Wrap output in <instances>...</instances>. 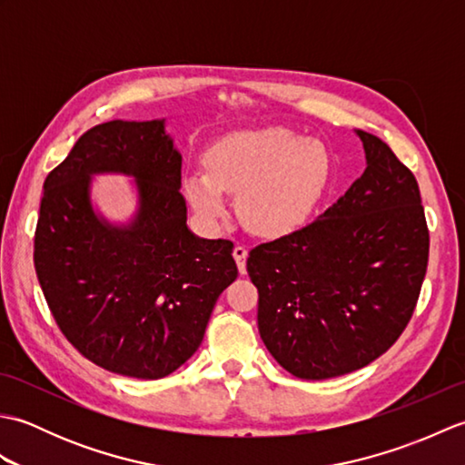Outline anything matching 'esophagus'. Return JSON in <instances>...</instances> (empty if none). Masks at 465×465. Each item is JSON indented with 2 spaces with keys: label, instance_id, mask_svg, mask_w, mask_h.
<instances>
[{
  "label": "esophagus",
  "instance_id": "obj_1",
  "mask_svg": "<svg viewBox=\"0 0 465 465\" xmlns=\"http://www.w3.org/2000/svg\"><path fill=\"white\" fill-rule=\"evenodd\" d=\"M233 258H235V263H238L240 273H245V260H248V250H245L243 245H235Z\"/></svg>",
  "mask_w": 465,
  "mask_h": 465
}]
</instances>
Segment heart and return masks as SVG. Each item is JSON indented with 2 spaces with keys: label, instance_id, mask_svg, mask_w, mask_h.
<instances>
[{
  "label": "heart",
  "instance_id": "b5f03b06",
  "mask_svg": "<svg viewBox=\"0 0 465 465\" xmlns=\"http://www.w3.org/2000/svg\"><path fill=\"white\" fill-rule=\"evenodd\" d=\"M207 172L183 177L192 207L205 222L225 213V192L240 193L252 232L278 238L312 213L330 182V155L320 142L282 127L235 132L205 155Z\"/></svg>",
  "mask_w": 465,
  "mask_h": 465
}]
</instances>
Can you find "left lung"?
Listing matches in <instances>:
<instances>
[{
	"instance_id": "obj_1",
	"label": "left lung",
	"mask_w": 465,
	"mask_h": 465,
	"mask_svg": "<svg viewBox=\"0 0 465 465\" xmlns=\"http://www.w3.org/2000/svg\"><path fill=\"white\" fill-rule=\"evenodd\" d=\"M368 167L298 232L250 252L258 328L283 370L328 380L388 351L416 310L430 232L416 177L358 130Z\"/></svg>"
}]
</instances>
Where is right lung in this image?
<instances>
[{"instance_id":"add662e5","label":"right lung","mask_w":465,"mask_h":465,"mask_svg":"<svg viewBox=\"0 0 465 465\" xmlns=\"http://www.w3.org/2000/svg\"><path fill=\"white\" fill-rule=\"evenodd\" d=\"M95 173L136 180L138 212L127 226L93 212ZM180 187L182 155L163 120L92 127L44 182L34 240L39 285L67 341L107 371L140 380L175 371L238 278L230 240L187 230Z\"/></svg>"}]
</instances>
